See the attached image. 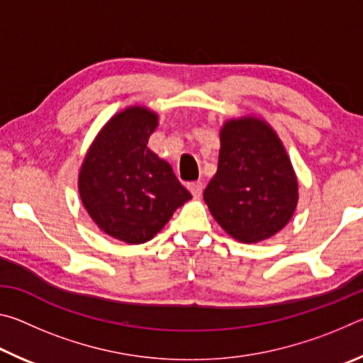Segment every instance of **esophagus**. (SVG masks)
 <instances>
[{
  "label": "esophagus",
  "instance_id": "34e87169",
  "mask_svg": "<svg viewBox=\"0 0 363 363\" xmlns=\"http://www.w3.org/2000/svg\"><path fill=\"white\" fill-rule=\"evenodd\" d=\"M203 182L201 181H195V182H189V190L192 192L195 199H200L201 194H203Z\"/></svg>",
  "mask_w": 363,
  "mask_h": 363
}]
</instances>
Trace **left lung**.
Here are the masks:
<instances>
[{"instance_id":"left-lung-1","label":"left lung","mask_w":363,"mask_h":363,"mask_svg":"<svg viewBox=\"0 0 363 363\" xmlns=\"http://www.w3.org/2000/svg\"><path fill=\"white\" fill-rule=\"evenodd\" d=\"M213 218L242 243H257L288 224L298 205V179L277 133L242 116L220 130L218 171L203 192Z\"/></svg>"}]
</instances>
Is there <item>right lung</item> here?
<instances>
[{"mask_svg":"<svg viewBox=\"0 0 363 363\" xmlns=\"http://www.w3.org/2000/svg\"><path fill=\"white\" fill-rule=\"evenodd\" d=\"M158 115L134 106L113 115L91 144L78 176L86 211L107 235L130 245L152 240L192 199L168 162L147 143Z\"/></svg>","mask_w":363,"mask_h":363,"instance_id":"add662e5","label":"right lung"}]
</instances>
